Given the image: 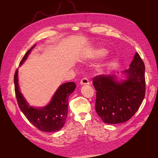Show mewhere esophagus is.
<instances>
[{
    "mask_svg": "<svg viewBox=\"0 0 158 158\" xmlns=\"http://www.w3.org/2000/svg\"><path fill=\"white\" fill-rule=\"evenodd\" d=\"M80 84H81V85H87V84H89V82L87 78L84 77L81 81Z\"/></svg>",
    "mask_w": 158,
    "mask_h": 158,
    "instance_id": "esophagus-1",
    "label": "esophagus"
}]
</instances>
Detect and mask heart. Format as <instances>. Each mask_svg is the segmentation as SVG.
Returning <instances> with one entry per match:
<instances>
[{
  "mask_svg": "<svg viewBox=\"0 0 158 158\" xmlns=\"http://www.w3.org/2000/svg\"><path fill=\"white\" fill-rule=\"evenodd\" d=\"M107 51L104 48H98L94 52V56L95 57H103L107 55Z\"/></svg>",
  "mask_w": 158,
  "mask_h": 158,
  "instance_id": "heart-1",
  "label": "heart"
}]
</instances>
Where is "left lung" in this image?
I'll return each mask as SVG.
<instances>
[{"label":"left lung","instance_id":"8db88e82","mask_svg":"<svg viewBox=\"0 0 158 158\" xmlns=\"http://www.w3.org/2000/svg\"><path fill=\"white\" fill-rule=\"evenodd\" d=\"M145 65L138 52L123 72L126 79L119 81L114 74L99 75L93 78L96 90L95 108L99 116L107 124L123 123L137 112L145 96Z\"/></svg>","mask_w":158,"mask_h":158}]
</instances>
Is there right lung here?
Returning <instances> with one entry per match:
<instances>
[{
	"instance_id": "1",
	"label": "right lung",
	"mask_w": 158,
	"mask_h": 158,
	"mask_svg": "<svg viewBox=\"0 0 158 158\" xmlns=\"http://www.w3.org/2000/svg\"><path fill=\"white\" fill-rule=\"evenodd\" d=\"M35 46V44L26 53L20 62V65L27 59ZM14 80L19 107L29 122L41 131L50 132L60 130L65 122L68 112V98L75 90L76 84L69 82L60 85L47 106L35 108L29 105L20 91L18 69L15 73Z\"/></svg>"
}]
</instances>
